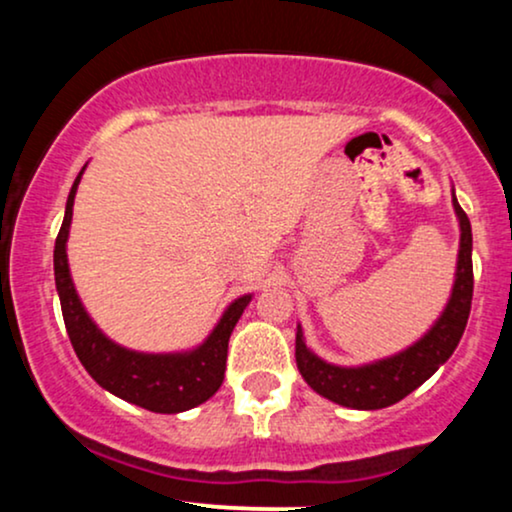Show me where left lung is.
I'll use <instances>...</instances> for the list:
<instances>
[{"instance_id": "8db88e82", "label": "left lung", "mask_w": 512, "mask_h": 512, "mask_svg": "<svg viewBox=\"0 0 512 512\" xmlns=\"http://www.w3.org/2000/svg\"><path fill=\"white\" fill-rule=\"evenodd\" d=\"M457 219H460V260H457V279L452 289L450 303L433 330L421 342L409 346L402 354L370 363L363 368L330 366L322 358L310 354L303 342V332L296 334V363L301 375L317 395L332 399L351 409H383L399 402L426 383L436 370L452 356L460 344L464 327H467L469 310H472L474 269H472V226L467 214L452 195Z\"/></svg>"}]
</instances>
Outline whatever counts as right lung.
<instances>
[{"instance_id":"obj_1","label":"right lung","mask_w":512,"mask_h":512,"mask_svg":"<svg viewBox=\"0 0 512 512\" xmlns=\"http://www.w3.org/2000/svg\"><path fill=\"white\" fill-rule=\"evenodd\" d=\"M81 173L69 192L67 211H64L62 228L55 240V284L60 293L64 327L72 339L76 356L98 385L137 407L156 411V414H178V411L207 402L223 383L228 339H231L233 327L243 315L245 305L250 303V296L238 298L236 303L228 305L216 330L192 354H137V351H127L110 342L81 308L72 276H69L67 248H64Z\"/></svg>"}]
</instances>
